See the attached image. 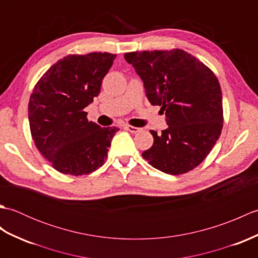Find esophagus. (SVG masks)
<instances>
[{"mask_svg":"<svg viewBox=\"0 0 258 258\" xmlns=\"http://www.w3.org/2000/svg\"><path fill=\"white\" fill-rule=\"evenodd\" d=\"M125 128L127 130V131H130V132L133 133V134L139 133L140 131H141L140 127H135V126H132V125H125Z\"/></svg>","mask_w":258,"mask_h":258,"instance_id":"obj_1","label":"esophagus"}]
</instances>
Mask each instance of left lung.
<instances>
[{"instance_id":"1","label":"left lung","mask_w":258,"mask_h":258,"mask_svg":"<svg viewBox=\"0 0 258 258\" xmlns=\"http://www.w3.org/2000/svg\"><path fill=\"white\" fill-rule=\"evenodd\" d=\"M144 83L152 105L165 113L167 128L150 131L154 143L142 153L161 172L179 175L210 154L223 128L220 82L199 58L183 50L124 54Z\"/></svg>"}]
</instances>
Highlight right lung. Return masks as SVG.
I'll return each instance as SVG.
<instances>
[{
    "label": "right lung",
    "instance_id": "1",
    "mask_svg": "<svg viewBox=\"0 0 258 258\" xmlns=\"http://www.w3.org/2000/svg\"><path fill=\"white\" fill-rule=\"evenodd\" d=\"M115 54H70L37 82L29 102L33 141L56 171L85 175L101 167L118 128L89 122L84 108L100 94Z\"/></svg>",
    "mask_w": 258,
    "mask_h": 258
}]
</instances>
